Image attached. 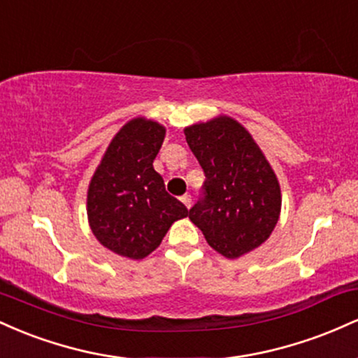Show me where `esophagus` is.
Masks as SVG:
<instances>
[{"mask_svg": "<svg viewBox=\"0 0 358 358\" xmlns=\"http://www.w3.org/2000/svg\"><path fill=\"white\" fill-rule=\"evenodd\" d=\"M180 200H182L185 207H187V208H190V205H192V196L188 195V193H185V195H183L182 199H180Z\"/></svg>", "mask_w": 358, "mask_h": 358, "instance_id": "obj_1", "label": "esophagus"}]
</instances>
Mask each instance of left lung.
Wrapping results in <instances>:
<instances>
[{
	"instance_id": "8db88e82",
	"label": "left lung",
	"mask_w": 358,
	"mask_h": 358,
	"mask_svg": "<svg viewBox=\"0 0 358 358\" xmlns=\"http://www.w3.org/2000/svg\"><path fill=\"white\" fill-rule=\"evenodd\" d=\"M183 133L205 173L203 199L188 219L224 257L257 249L281 213V187L262 150L239 121L224 114Z\"/></svg>"
}]
</instances>
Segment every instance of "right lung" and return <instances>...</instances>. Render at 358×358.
<instances>
[{
  "label": "right lung",
  "mask_w": 358,
  "mask_h": 358,
  "mask_svg": "<svg viewBox=\"0 0 358 358\" xmlns=\"http://www.w3.org/2000/svg\"><path fill=\"white\" fill-rule=\"evenodd\" d=\"M165 134L166 127L153 119H131L110 139L90 178V231L117 256L134 261L150 256L171 224L188 215L153 168Z\"/></svg>",
  "instance_id": "add662e5"
}]
</instances>
